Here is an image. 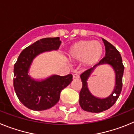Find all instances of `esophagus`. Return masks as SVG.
Wrapping results in <instances>:
<instances>
[{"instance_id":"obj_1","label":"esophagus","mask_w":134,"mask_h":134,"mask_svg":"<svg viewBox=\"0 0 134 134\" xmlns=\"http://www.w3.org/2000/svg\"><path fill=\"white\" fill-rule=\"evenodd\" d=\"M73 78H74V79H79V78H80V76H79V74H77V73H75V74H73Z\"/></svg>"}]
</instances>
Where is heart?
<instances>
[{"mask_svg":"<svg viewBox=\"0 0 134 134\" xmlns=\"http://www.w3.org/2000/svg\"><path fill=\"white\" fill-rule=\"evenodd\" d=\"M103 54V47L99 41H80L70 49V58L76 60H82L85 65H93L100 59Z\"/></svg>","mask_w":134,"mask_h":134,"instance_id":"heart-1","label":"heart"}]
</instances>
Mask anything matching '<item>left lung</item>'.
Wrapping results in <instances>:
<instances>
[{
	"label": "left lung",
	"instance_id": "left-lung-1",
	"mask_svg": "<svg viewBox=\"0 0 134 134\" xmlns=\"http://www.w3.org/2000/svg\"><path fill=\"white\" fill-rule=\"evenodd\" d=\"M102 40L105 46V57L99 63L94 65L93 68L86 70L80 75L82 87L80 92L79 103L82 109L92 113H100L112 107L119 98L123 86L122 77L124 66L121 54L111 43L104 39ZM104 63H108L113 67L116 72V85L114 90L108 98L100 99L91 94L87 86V80L97 66Z\"/></svg>",
	"mask_w": 134,
	"mask_h": 134
}]
</instances>
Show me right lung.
<instances>
[{
  "mask_svg": "<svg viewBox=\"0 0 134 134\" xmlns=\"http://www.w3.org/2000/svg\"><path fill=\"white\" fill-rule=\"evenodd\" d=\"M60 43L58 37L41 39L23 49L18 57L14 66V88L18 99L27 108L43 111L52 107L58 102L61 91L72 80V74L52 75L41 81L35 80L28 74L32 61L37 55L57 50Z\"/></svg>",
  "mask_w": 134,
  "mask_h": 134,
  "instance_id": "1",
  "label": "right lung"
}]
</instances>
